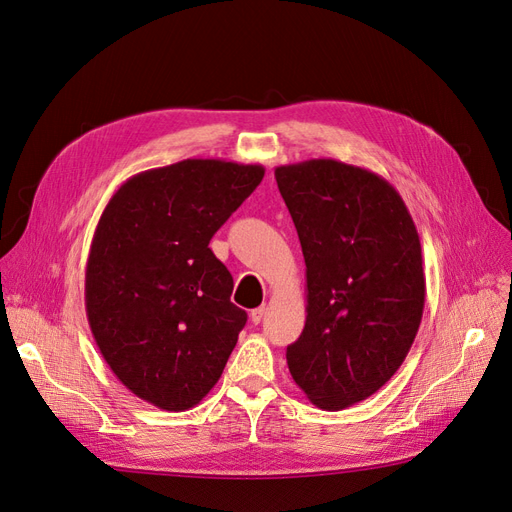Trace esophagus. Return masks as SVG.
Here are the masks:
<instances>
[{
    "label": "esophagus",
    "mask_w": 512,
    "mask_h": 512,
    "mask_svg": "<svg viewBox=\"0 0 512 512\" xmlns=\"http://www.w3.org/2000/svg\"><path fill=\"white\" fill-rule=\"evenodd\" d=\"M263 314H265V307H263V305L257 307V309H253V311H251V322H253V324H259V322L263 320Z\"/></svg>",
    "instance_id": "1"
}]
</instances>
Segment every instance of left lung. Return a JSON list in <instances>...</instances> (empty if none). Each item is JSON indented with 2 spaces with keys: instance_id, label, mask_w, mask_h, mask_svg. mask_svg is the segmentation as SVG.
Segmentation results:
<instances>
[{
  "instance_id": "1",
  "label": "left lung",
  "mask_w": 512,
  "mask_h": 512,
  "mask_svg": "<svg viewBox=\"0 0 512 512\" xmlns=\"http://www.w3.org/2000/svg\"><path fill=\"white\" fill-rule=\"evenodd\" d=\"M305 259L307 318L286 364L309 402L343 410L406 360L425 309L418 232L397 190L335 159L280 165Z\"/></svg>"
}]
</instances>
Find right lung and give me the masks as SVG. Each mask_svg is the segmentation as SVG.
Instances as JSON below:
<instances>
[{"label": "right lung", "mask_w": 512, "mask_h": 512, "mask_svg": "<svg viewBox=\"0 0 512 512\" xmlns=\"http://www.w3.org/2000/svg\"><path fill=\"white\" fill-rule=\"evenodd\" d=\"M261 165L186 159L148 169L110 198L85 268V311L102 358L148 404L194 408L219 381L247 311L209 249L261 184Z\"/></svg>", "instance_id": "add662e5"}]
</instances>
